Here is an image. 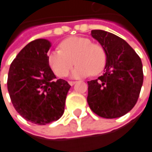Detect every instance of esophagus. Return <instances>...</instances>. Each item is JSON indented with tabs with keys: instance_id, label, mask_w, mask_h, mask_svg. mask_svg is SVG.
Segmentation results:
<instances>
[{
	"instance_id": "obj_1",
	"label": "esophagus",
	"mask_w": 152,
	"mask_h": 152,
	"mask_svg": "<svg viewBox=\"0 0 152 152\" xmlns=\"http://www.w3.org/2000/svg\"><path fill=\"white\" fill-rule=\"evenodd\" d=\"M68 83H69L70 86H73V85L76 83V81H68Z\"/></svg>"
}]
</instances>
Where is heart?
I'll list each match as a JSON object with an SVG mask.
<instances>
[{"instance_id": "obj_1", "label": "heart", "mask_w": 152, "mask_h": 152, "mask_svg": "<svg viewBox=\"0 0 152 152\" xmlns=\"http://www.w3.org/2000/svg\"><path fill=\"white\" fill-rule=\"evenodd\" d=\"M59 46L60 50L50 51L47 56L50 68L58 76H66L74 62L77 65L71 73L72 78L85 77L90 73L97 75L105 66V50L89 38L71 37L63 40Z\"/></svg>"}]
</instances>
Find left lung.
Instances as JSON below:
<instances>
[{
	"label": "left lung",
	"mask_w": 152,
	"mask_h": 152,
	"mask_svg": "<svg viewBox=\"0 0 152 152\" xmlns=\"http://www.w3.org/2000/svg\"><path fill=\"white\" fill-rule=\"evenodd\" d=\"M91 36L104 49L107 61L102 76L88 81L87 102L101 117H121L132 110L139 97L142 63L134 49L117 36L102 30H92Z\"/></svg>",
	"instance_id": "obj_1"
}]
</instances>
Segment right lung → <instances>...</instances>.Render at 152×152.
<instances>
[{
  "instance_id": "right-lung-1",
  "label": "right lung",
  "mask_w": 152,
  "mask_h": 152,
  "mask_svg": "<svg viewBox=\"0 0 152 152\" xmlns=\"http://www.w3.org/2000/svg\"><path fill=\"white\" fill-rule=\"evenodd\" d=\"M51 43L37 39L18 53L9 70L7 88L13 106L18 114L33 124H49L63 115L70 86L56 80L47 53Z\"/></svg>"
}]
</instances>
